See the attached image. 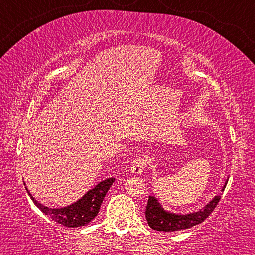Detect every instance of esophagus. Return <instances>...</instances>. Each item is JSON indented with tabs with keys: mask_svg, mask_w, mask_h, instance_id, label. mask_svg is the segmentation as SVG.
<instances>
[{
	"mask_svg": "<svg viewBox=\"0 0 255 255\" xmlns=\"http://www.w3.org/2000/svg\"><path fill=\"white\" fill-rule=\"evenodd\" d=\"M146 166V159L143 157H138L131 164V173L133 175H140L144 172Z\"/></svg>",
	"mask_w": 255,
	"mask_h": 255,
	"instance_id": "esophagus-1",
	"label": "esophagus"
}]
</instances>
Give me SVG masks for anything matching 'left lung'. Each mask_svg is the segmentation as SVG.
Segmentation results:
<instances>
[{"mask_svg": "<svg viewBox=\"0 0 255 255\" xmlns=\"http://www.w3.org/2000/svg\"><path fill=\"white\" fill-rule=\"evenodd\" d=\"M227 180L222 189V192L225 190ZM221 200V195L215 196L204 208L198 211L189 214H178L164 208L161 202L154 195L148 198L147 207H146V221H147L150 228L159 232H174L180 230H185L198 225L205 221L208 216L213 213L215 207Z\"/></svg>", "mask_w": 255, "mask_h": 255, "instance_id": "left-lung-1", "label": "left lung"}]
</instances>
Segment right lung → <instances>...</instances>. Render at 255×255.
I'll return each instance as SVG.
<instances>
[{
  "instance_id": "1",
  "label": "right lung",
  "mask_w": 255,
  "mask_h": 255,
  "mask_svg": "<svg viewBox=\"0 0 255 255\" xmlns=\"http://www.w3.org/2000/svg\"><path fill=\"white\" fill-rule=\"evenodd\" d=\"M115 180V178H109L101 181L93 189L89 190L79 200L68 206L59 207V208H51V207L45 206L34 199V197L30 193L27 187H25V190H27L33 204L53 221L66 227H80L86 225L96 218L108 190L110 189Z\"/></svg>"
}]
</instances>
